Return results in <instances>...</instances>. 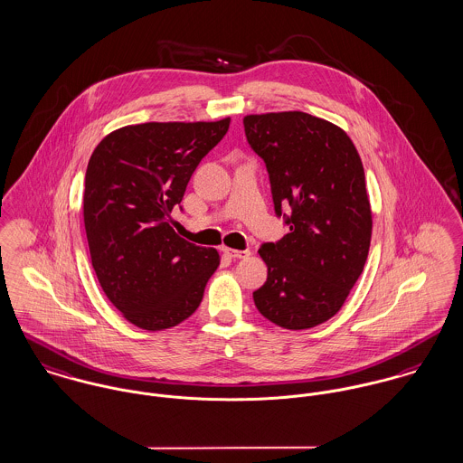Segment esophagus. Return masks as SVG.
Segmentation results:
<instances>
[{"instance_id":"1","label":"esophagus","mask_w":463,"mask_h":463,"mask_svg":"<svg viewBox=\"0 0 463 463\" xmlns=\"http://www.w3.org/2000/svg\"><path fill=\"white\" fill-rule=\"evenodd\" d=\"M223 253L231 259H247L250 255L249 250H234V249H223Z\"/></svg>"}]
</instances>
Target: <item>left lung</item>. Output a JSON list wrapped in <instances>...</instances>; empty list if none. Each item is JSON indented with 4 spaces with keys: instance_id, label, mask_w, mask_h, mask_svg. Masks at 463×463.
<instances>
[{
    "instance_id": "8db88e82",
    "label": "left lung",
    "mask_w": 463,
    "mask_h": 463,
    "mask_svg": "<svg viewBox=\"0 0 463 463\" xmlns=\"http://www.w3.org/2000/svg\"><path fill=\"white\" fill-rule=\"evenodd\" d=\"M251 149L264 160L275 213L288 234L259 253L268 280L253 292L257 310L285 329L331 319L363 273L372 210L356 146L336 125L301 110L250 114Z\"/></svg>"
}]
</instances>
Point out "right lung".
<instances>
[{
	"label": "right lung",
	"mask_w": 463,
	"mask_h": 463,
	"mask_svg": "<svg viewBox=\"0 0 463 463\" xmlns=\"http://www.w3.org/2000/svg\"><path fill=\"white\" fill-rule=\"evenodd\" d=\"M229 123L128 125L88 162L82 213L91 264L109 301L141 329L188 319L220 264L216 250L179 238L171 213Z\"/></svg>",
	"instance_id": "1"
}]
</instances>
